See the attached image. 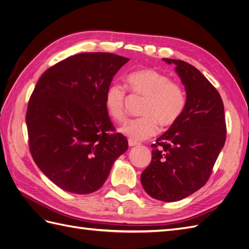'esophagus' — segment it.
<instances>
[{
    "label": "esophagus",
    "mask_w": 249,
    "mask_h": 249,
    "mask_svg": "<svg viewBox=\"0 0 249 249\" xmlns=\"http://www.w3.org/2000/svg\"><path fill=\"white\" fill-rule=\"evenodd\" d=\"M129 145L130 146H136V145H139V142L132 140V139H129Z\"/></svg>",
    "instance_id": "esophagus-1"
}]
</instances>
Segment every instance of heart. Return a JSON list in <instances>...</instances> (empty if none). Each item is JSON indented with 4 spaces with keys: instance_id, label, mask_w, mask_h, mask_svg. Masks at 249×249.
Listing matches in <instances>:
<instances>
[{
    "instance_id": "1",
    "label": "heart",
    "mask_w": 249,
    "mask_h": 249,
    "mask_svg": "<svg viewBox=\"0 0 249 249\" xmlns=\"http://www.w3.org/2000/svg\"><path fill=\"white\" fill-rule=\"evenodd\" d=\"M125 81L133 94L145 99L140 109L142 117L127 120L120 127L130 139H148L158 133V124L169 129L182 117L186 108L185 91L167 74L153 69H141L130 72ZM104 104L112 119L123 122L126 116L125 88L118 83H111L105 91Z\"/></svg>"
}]
</instances>
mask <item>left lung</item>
Returning a JSON list of instances; mask_svg holds the SVG:
<instances>
[{"label": "left lung", "mask_w": 249, "mask_h": 249, "mask_svg": "<svg viewBox=\"0 0 249 249\" xmlns=\"http://www.w3.org/2000/svg\"><path fill=\"white\" fill-rule=\"evenodd\" d=\"M164 60L176 64L186 88V108L178 122L150 145L152 161L140 178L149 196L178 201L208 182L227 139V124L219 92L196 67Z\"/></svg>", "instance_id": "1"}]
</instances>
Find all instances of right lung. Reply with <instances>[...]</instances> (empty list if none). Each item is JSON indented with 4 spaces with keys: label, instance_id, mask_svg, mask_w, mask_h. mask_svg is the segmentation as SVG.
Returning <instances> with one entry per match:
<instances>
[{
    "label": "right lung",
    "instance_id": "1",
    "mask_svg": "<svg viewBox=\"0 0 249 249\" xmlns=\"http://www.w3.org/2000/svg\"><path fill=\"white\" fill-rule=\"evenodd\" d=\"M129 59L82 53L51 66L37 82L26 113L29 149L53 183L77 194L99 190L127 149L115 132L104 95Z\"/></svg>",
    "mask_w": 249,
    "mask_h": 249
}]
</instances>
